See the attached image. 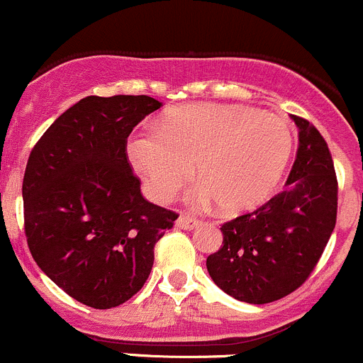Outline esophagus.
Listing matches in <instances>:
<instances>
[{"mask_svg":"<svg viewBox=\"0 0 363 363\" xmlns=\"http://www.w3.org/2000/svg\"><path fill=\"white\" fill-rule=\"evenodd\" d=\"M197 225H199V220L194 217H189V215H182V217L177 220V228L185 229V231H192V229L197 228Z\"/></svg>","mask_w":363,"mask_h":363,"instance_id":"1","label":"esophagus"}]
</instances>
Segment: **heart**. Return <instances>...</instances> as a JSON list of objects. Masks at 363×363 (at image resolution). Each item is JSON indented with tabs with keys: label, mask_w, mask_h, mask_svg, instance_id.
<instances>
[{
	"label": "heart",
	"mask_w": 363,
	"mask_h": 363,
	"mask_svg": "<svg viewBox=\"0 0 363 363\" xmlns=\"http://www.w3.org/2000/svg\"><path fill=\"white\" fill-rule=\"evenodd\" d=\"M152 197L166 201L196 166V203L213 199L222 213L261 206L281 182L293 153V130L275 114L243 106L186 104L167 111L155 130L127 146Z\"/></svg>",
	"instance_id": "obj_1"
}]
</instances>
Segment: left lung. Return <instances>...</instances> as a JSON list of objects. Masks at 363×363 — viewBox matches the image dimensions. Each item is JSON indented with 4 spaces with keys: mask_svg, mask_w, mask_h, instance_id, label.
Returning <instances> with one entry per match:
<instances>
[{
    "mask_svg": "<svg viewBox=\"0 0 363 363\" xmlns=\"http://www.w3.org/2000/svg\"><path fill=\"white\" fill-rule=\"evenodd\" d=\"M298 150L286 189L222 224L206 268L215 284L247 303H270L298 289L318 264L337 220V177L318 128L300 116Z\"/></svg>",
    "mask_w": 363,
    "mask_h": 363,
    "instance_id": "1",
    "label": "left lung"
}]
</instances>
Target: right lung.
Listing matches in <instances>:
<instances>
[{
    "instance_id": "add662e5",
    "label": "right lung",
    "mask_w": 363,
    "mask_h": 363,
    "mask_svg": "<svg viewBox=\"0 0 363 363\" xmlns=\"http://www.w3.org/2000/svg\"><path fill=\"white\" fill-rule=\"evenodd\" d=\"M162 102L86 96L44 132L23 180L24 231L40 270L93 308L125 303L145 286L153 249L178 215L150 203L132 173L127 138Z\"/></svg>"
}]
</instances>
